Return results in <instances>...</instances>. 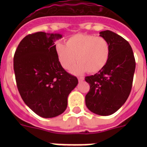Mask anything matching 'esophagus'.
Here are the masks:
<instances>
[{
  "mask_svg": "<svg viewBox=\"0 0 147 147\" xmlns=\"http://www.w3.org/2000/svg\"><path fill=\"white\" fill-rule=\"evenodd\" d=\"M84 80H85V78L84 77H78V80H79V82H82L84 81Z\"/></svg>",
  "mask_w": 147,
  "mask_h": 147,
  "instance_id": "34e87169",
  "label": "esophagus"
}]
</instances>
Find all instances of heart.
<instances>
[{
    "mask_svg": "<svg viewBox=\"0 0 147 147\" xmlns=\"http://www.w3.org/2000/svg\"><path fill=\"white\" fill-rule=\"evenodd\" d=\"M58 60L64 69H69L74 74H82L88 71L96 73L107 65L110 54V43L105 38L95 34H76L66 41V45H56Z\"/></svg>",
    "mask_w": 147,
    "mask_h": 147,
    "instance_id": "obj_1",
    "label": "heart"
}]
</instances>
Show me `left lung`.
Wrapping results in <instances>:
<instances>
[{"mask_svg": "<svg viewBox=\"0 0 147 147\" xmlns=\"http://www.w3.org/2000/svg\"><path fill=\"white\" fill-rule=\"evenodd\" d=\"M99 34L110 43V57L103 69L85 77L90 84L85 104L93 113L110 115L116 112L129 96L136 60L132 48L125 39L109 30Z\"/></svg>", "mask_w": 147, "mask_h": 147, "instance_id": "1", "label": "left lung"}]
</instances>
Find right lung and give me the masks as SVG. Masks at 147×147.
Here are the masks:
<instances>
[{
  "mask_svg": "<svg viewBox=\"0 0 147 147\" xmlns=\"http://www.w3.org/2000/svg\"><path fill=\"white\" fill-rule=\"evenodd\" d=\"M60 34L40 32L20 41L14 56L17 86L26 105L42 118L60 115L67 108V96L78 84L76 76L61 66L55 40Z\"/></svg>",
  "mask_w": 147,
  "mask_h": 147,
  "instance_id": "add662e5",
  "label": "right lung"
}]
</instances>
